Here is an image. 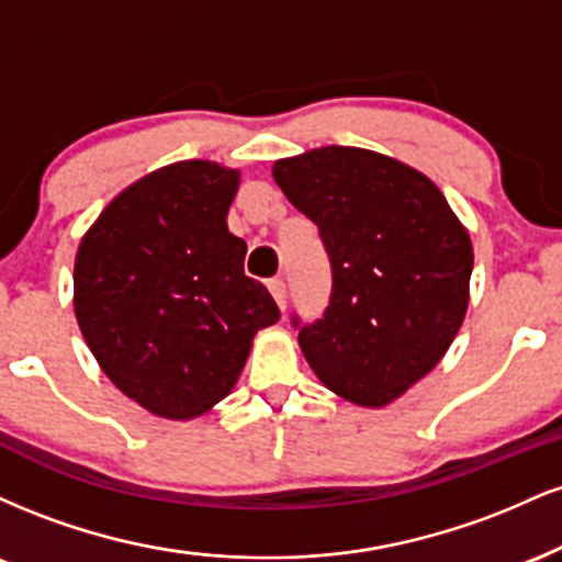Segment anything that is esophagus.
<instances>
[{"label": "esophagus", "instance_id": "obj_1", "mask_svg": "<svg viewBox=\"0 0 562 562\" xmlns=\"http://www.w3.org/2000/svg\"><path fill=\"white\" fill-rule=\"evenodd\" d=\"M269 293L274 295L277 306H280L282 312H285V301H288V288H285V282H282V280H269Z\"/></svg>", "mask_w": 562, "mask_h": 562}]
</instances>
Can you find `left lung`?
<instances>
[{
  "label": "left lung",
  "instance_id": "1",
  "mask_svg": "<svg viewBox=\"0 0 562 562\" xmlns=\"http://www.w3.org/2000/svg\"><path fill=\"white\" fill-rule=\"evenodd\" d=\"M274 182L317 224L333 269L322 319L299 327L327 389L385 406L441 362L465 319L473 245L420 171L362 147L277 160Z\"/></svg>",
  "mask_w": 562,
  "mask_h": 562
}]
</instances>
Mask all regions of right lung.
<instances>
[{
    "mask_svg": "<svg viewBox=\"0 0 562 562\" xmlns=\"http://www.w3.org/2000/svg\"><path fill=\"white\" fill-rule=\"evenodd\" d=\"M240 171L179 160L115 195L79 245L74 308L119 391L169 420H192L235 389L254 335L280 319L243 272L227 227Z\"/></svg>",
    "mask_w": 562,
    "mask_h": 562,
    "instance_id": "right-lung-1",
    "label": "right lung"
}]
</instances>
